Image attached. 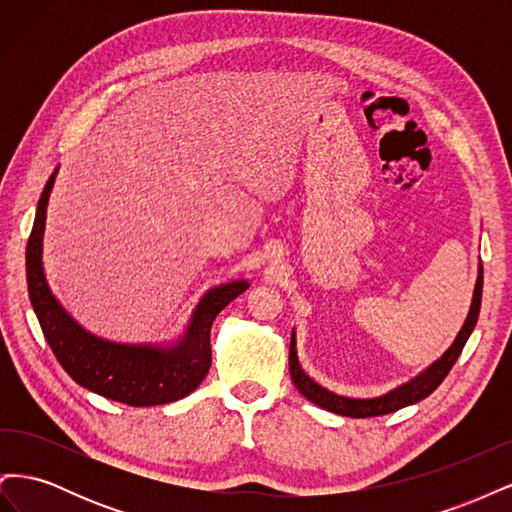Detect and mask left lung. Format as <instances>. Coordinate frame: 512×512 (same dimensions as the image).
Wrapping results in <instances>:
<instances>
[{
	"mask_svg": "<svg viewBox=\"0 0 512 512\" xmlns=\"http://www.w3.org/2000/svg\"><path fill=\"white\" fill-rule=\"evenodd\" d=\"M480 299H483V267L478 269V280H476V288H474V299H472L470 314L466 318V324H463V329L459 331L455 344L448 348L442 359L433 363L425 371V374H421L416 380H412L404 386H399V389H395L389 395L376 397V399H350V397H342V395H335L327 389H322L320 384H316L303 371V367L299 363V356H297V337H294V333H292V339H290V354H288L292 382L299 389V393L312 401V404H316L324 410H329V412L342 414V416L367 418V416H380V414L395 412L399 408L412 406V404H416V401H421V399L429 397L433 391H436L438 386L442 384V380L448 376V371L453 369L463 346H466L468 337L472 335V331L476 327L478 312H480Z\"/></svg>",
	"mask_w": 512,
	"mask_h": 512,
	"instance_id": "left-lung-1",
	"label": "left lung"
}]
</instances>
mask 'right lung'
I'll use <instances>...</instances> for the list:
<instances>
[{"label":"right lung","instance_id":"obj_1","mask_svg":"<svg viewBox=\"0 0 512 512\" xmlns=\"http://www.w3.org/2000/svg\"><path fill=\"white\" fill-rule=\"evenodd\" d=\"M53 181L55 173L44 185L27 241V288L42 333L59 365L85 389L136 408L170 404L190 395L211 367L209 333L215 316L247 290V284L232 282L207 292L196 309L188 335L177 348L123 346L94 337L55 301L42 273V232Z\"/></svg>","mask_w":512,"mask_h":512}]
</instances>
